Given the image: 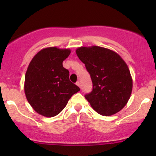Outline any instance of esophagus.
Wrapping results in <instances>:
<instances>
[{
    "label": "esophagus",
    "instance_id": "esophagus-1",
    "mask_svg": "<svg viewBox=\"0 0 156 156\" xmlns=\"http://www.w3.org/2000/svg\"><path fill=\"white\" fill-rule=\"evenodd\" d=\"M76 84L77 85V86L80 87V88H81V83H80V82H77L76 83Z\"/></svg>",
    "mask_w": 156,
    "mask_h": 156
}]
</instances>
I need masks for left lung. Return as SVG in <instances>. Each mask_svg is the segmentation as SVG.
<instances>
[{
	"mask_svg": "<svg viewBox=\"0 0 156 156\" xmlns=\"http://www.w3.org/2000/svg\"><path fill=\"white\" fill-rule=\"evenodd\" d=\"M76 53L90 74L93 89L84 96L98 114L112 116L126 105L133 80L126 63L119 55L99 46L80 47Z\"/></svg>",
	"mask_w": 156,
	"mask_h": 156,
	"instance_id": "1",
	"label": "left lung"
}]
</instances>
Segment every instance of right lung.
Masks as SVG:
<instances>
[{
  "label": "right lung",
  "mask_w": 156,
  "mask_h": 156,
  "mask_svg": "<svg viewBox=\"0 0 156 156\" xmlns=\"http://www.w3.org/2000/svg\"><path fill=\"white\" fill-rule=\"evenodd\" d=\"M70 53L69 49L46 48L29 64L25 76V94L33 109L42 116H57L72 96L80 90L70 82L69 71L62 65Z\"/></svg>",
  "instance_id": "add662e5"
}]
</instances>
